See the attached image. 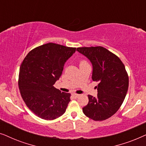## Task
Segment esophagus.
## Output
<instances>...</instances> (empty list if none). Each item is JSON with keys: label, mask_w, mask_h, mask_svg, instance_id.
<instances>
[{"label": "esophagus", "mask_w": 146, "mask_h": 146, "mask_svg": "<svg viewBox=\"0 0 146 146\" xmlns=\"http://www.w3.org/2000/svg\"><path fill=\"white\" fill-rule=\"evenodd\" d=\"M72 96L74 98H77L80 96V94H72Z\"/></svg>", "instance_id": "esophagus-1"}]
</instances>
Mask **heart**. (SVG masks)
Instances as JSON below:
<instances>
[{
    "mask_svg": "<svg viewBox=\"0 0 146 146\" xmlns=\"http://www.w3.org/2000/svg\"><path fill=\"white\" fill-rule=\"evenodd\" d=\"M87 62L86 61V60H80V62H79V65H80V66H82V65H84V64H87Z\"/></svg>",
    "mask_w": 146,
    "mask_h": 146,
    "instance_id": "obj_1",
    "label": "heart"
}]
</instances>
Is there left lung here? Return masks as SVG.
Wrapping results in <instances>:
<instances>
[{
  "mask_svg": "<svg viewBox=\"0 0 146 146\" xmlns=\"http://www.w3.org/2000/svg\"><path fill=\"white\" fill-rule=\"evenodd\" d=\"M76 50L92 64L93 81L98 82L96 98L88 95V104L82 111L94 121L105 120L114 114L122 104L129 86L125 66L114 54L102 46L79 47Z\"/></svg>",
  "mask_w": 146,
  "mask_h": 146,
  "instance_id": "obj_1",
  "label": "left lung"
}]
</instances>
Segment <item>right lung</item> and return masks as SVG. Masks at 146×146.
<instances>
[{
  "instance_id": "right-lung-1",
  "label": "right lung",
  "mask_w": 146,
  "mask_h": 146,
  "mask_svg": "<svg viewBox=\"0 0 146 146\" xmlns=\"http://www.w3.org/2000/svg\"><path fill=\"white\" fill-rule=\"evenodd\" d=\"M76 49L50 42L32 50L23 60L19 76L20 92L27 106L38 117L52 120L66 111L71 94L61 92L53 85Z\"/></svg>"
}]
</instances>
